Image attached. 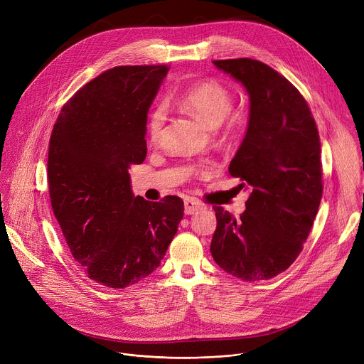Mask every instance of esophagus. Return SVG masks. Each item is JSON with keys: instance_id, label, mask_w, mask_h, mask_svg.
I'll use <instances>...</instances> for the list:
<instances>
[{"instance_id": "1", "label": "esophagus", "mask_w": 364, "mask_h": 364, "mask_svg": "<svg viewBox=\"0 0 364 364\" xmlns=\"http://www.w3.org/2000/svg\"><path fill=\"white\" fill-rule=\"evenodd\" d=\"M203 209H204V205L198 200H196V198H187L184 201V212H186V215H194V213H197V212H200Z\"/></svg>"}]
</instances>
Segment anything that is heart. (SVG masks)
Masks as SVG:
<instances>
[{"label": "heart", "mask_w": 364, "mask_h": 364, "mask_svg": "<svg viewBox=\"0 0 364 364\" xmlns=\"http://www.w3.org/2000/svg\"><path fill=\"white\" fill-rule=\"evenodd\" d=\"M186 114L213 128L218 138L228 141L237 138L245 129V118L240 114H229L233 107L232 93L219 82H203L187 90L177 102ZM166 111L157 108L148 121V135L152 142H159L164 132Z\"/></svg>", "instance_id": "b5f03b06"}]
</instances>
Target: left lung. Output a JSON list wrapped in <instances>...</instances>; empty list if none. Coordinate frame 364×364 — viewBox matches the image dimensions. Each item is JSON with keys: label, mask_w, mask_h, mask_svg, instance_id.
<instances>
[{"label": "left lung", "mask_w": 364, "mask_h": 364, "mask_svg": "<svg viewBox=\"0 0 364 364\" xmlns=\"http://www.w3.org/2000/svg\"><path fill=\"white\" fill-rule=\"evenodd\" d=\"M249 95L245 136L229 173L247 186L246 210L235 218L213 207L215 262L255 282L288 269L306 240L323 196L321 144L308 103L268 65L252 59L215 60Z\"/></svg>", "instance_id": "left-lung-1"}]
</instances>
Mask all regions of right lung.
Here are the masks:
<instances>
[{
	"instance_id": "add662e5",
	"label": "right lung",
	"mask_w": 364,
	"mask_h": 364,
	"mask_svg": "<svg viewBox=\"0 0 364 364\" xmlns=\"http://www.w3.org/2000/svg\"><path fill=\"white\" fill-rule=\"evenodd\" d=\"M167 66H121L85 85L62 108L48 145L53 213L75 261L121 289L160 267L184 203L132 193L129 166L146 155V118Z\"/></svg>"
}]
</instances>
